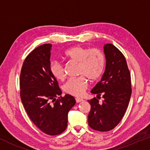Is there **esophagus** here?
<instances>
[{"label":"esophagus","instance_id":"obj_1","mask_svg":"<svg viewBox=\"0 0 150 150\" xmlns=\"http://www.w3.org/2000/svg\"><path fill=\"white\" fill-rule=\"evenodd\" d=\"M75 100H76V103H79V102H81V101L83 100V99H81L80 98H75Z\"/></svg>","mask_w":150,"mask_h":150}]
</instances>
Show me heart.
Returning a JSON list of instances; mask_svg holds the SVG:
<instances>
[{"instance_id":"heart-1","label":"heart","mask_w":150,"mask_h":150,"mask_svg":"<svg viewBox=\"0 0 150 150\" xmlns=\"http://www.w3.org/2000/svg\"><path fill=\"white\" fill-rule=\"evenodd\" d=\"M64 56L69 60L79 63L77 78L68 80L63 90L66 93L75 96H81L88 87V81H96L103 75L105 66V56L102 50L76 45L64 52ZM50 71L54 78L63 81L66 77L64 65L59 61L54 60L50 64Z\"/></svg>"}]
</instances>
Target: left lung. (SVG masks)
Listing matches in <instances>:
<instances>
[{
    "instance_id": "obj_1",
    "label": "left lung",
    "mask_w": 150,
    "mask_h": 150,
    "mask_svg": "<svg viewBox=\"0 0 150 150\" xmlns=\"http://www.w3.org/2000/svg\"><path fill=\"white\" fill-rule=\"evenodd\" d=\"M106 67L102 79L91 92L97 94L88 100L91 108L88 125L100 132H107L116 126L123 117L132 93L130 73L123 54L112 44L104 45ZM102 96V103L98 99Z\"/></svg>"
}]
</instances>
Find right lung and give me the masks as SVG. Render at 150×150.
I'll list each match as a JSON object with an SVG mask.
<instances>
[{
	"label": "right lung",
	"instance_id": "right-lung-1",
	"mask_svg": "<svg viewBox=\"0 0 150 150\" xmlns=\"http://www.w3.org/2000/svg\"><path fill=\"white\" fill-rule=\"evenodd\" d=\"M52 46L48 43L40 45L25 58L20 73V94L35 125L45 134L54 136L67 128L68 113L75 100L69 94L61 96L58 81L50 71Z\"/></svg>",
	"mask_w": 150,
	"mask_h": 150
}]
</instances>
